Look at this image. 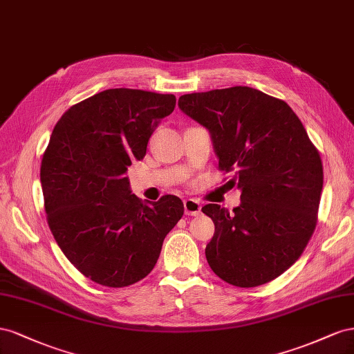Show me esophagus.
Returning <instances> with one entry per match:
<instances>
[{"label": "esophagus", "instance_id": "1", "mask_svg": "<svg viewBox=\"0 0 354 354\" xmlns=\"http://www.w3.org/2000/svg\"><path fill=\"white\" fill-rule=\"evenodd\" d=\"M184 210H185V215L198 216L201 214V205L194 198H187L184 200Z\"/></svg>", "mask_w": 354, "mask_h": 354}]
</instances>
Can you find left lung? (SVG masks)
<instances>
[{"mask_svg":"<svg viewBox=\"0 0 354 354\" xmlns=\"http://www.w3.org/2000/svg\"><path fill=\"white\" fill-rule=\"evenodd\" d=\"M178 106L203 126L221 170L241 191L233 214L206 205L215 234L206 259L239 288L279 277L301 257L315 231L323 187L322 160L301 120L283 100L236 86L180 96Z\"/></svg>","mask_w":354,"mask_h":354,"instance_id":"left-lung-1","label":"left lung"}]
</instances>
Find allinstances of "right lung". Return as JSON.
I'll return each mask as SVG.
<instances>
[{
	"label": "right lung",
	"mask_w": 354,
	"mask_h": 354,
	"mask_svg": "<svg viewBox=\"0 0 354 354\" xmlns=\"http://www.w3.org/2000/svg\"><path fill=\"white\" fill-rule=\"evenodd\" d=\"M175 104L174 95L104 90L71 106L50 136L39 171L48 227L95 283L124 288L148 276L184 215L176 196L140 201L126 176Z\"/></svg>",
	"instance_id": "obj_1"
}]
</instances>
